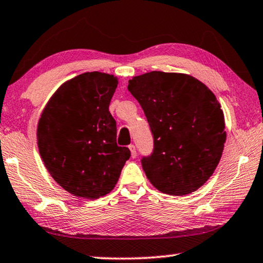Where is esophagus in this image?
Instances as JSON below:
<instances>
[{
    "mask_svg": "<svg viewBox=\"0 0 263 263\" xmlns=\"http://www.w3.org/2000/svg\"><path fill=\"white\" fill-rule=\"evenodd\" d=\"M128 148H130V151H131V157H132V158H136V156H137V149H136L135 145H130V146H128Z\"/></svg>",
    "mask_w": 263,
    "mask_h": 263,
    "instance_id": "esophagus-1",
    "label": "esophagus"
}]
</instances>
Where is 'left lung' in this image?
Instances as JSON below:
<instances>
[{
  "instance_id": "8db88e82",
  "label": "left lung",
  "mask_w": 263,
  "mask_h": 263,
  "mask_svg": "<svg viewBox=\"0 0 263 263\" xmlns=\"http://www.w3.org/2000/svg\"><path fill=\"white\" fill-rule=\"evenodd\" d=\"M153 136L141 166L162 193L186 195L213 174L222 156L224 117L215 95L185 73L151 71L128 81Z\"/></svg>"
}]
</instances>
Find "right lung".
<instances>
[{"label":"right lung","mask_w":263,"mask_h":263,"mask_svg":"<svg viewBox=\"0 0 263 263\" xmlns=\"http://www.w3.org/2000/svg\"><path fill=\"white\" fill-rule=\"evenodd\" d=\"M118 79L98 71L62 84L45 105L37 145L50 176L78 198L110 193L131 152L117 145L109 105Z\"/></svg>","instance_id":"add662e5"}]
</instances>
